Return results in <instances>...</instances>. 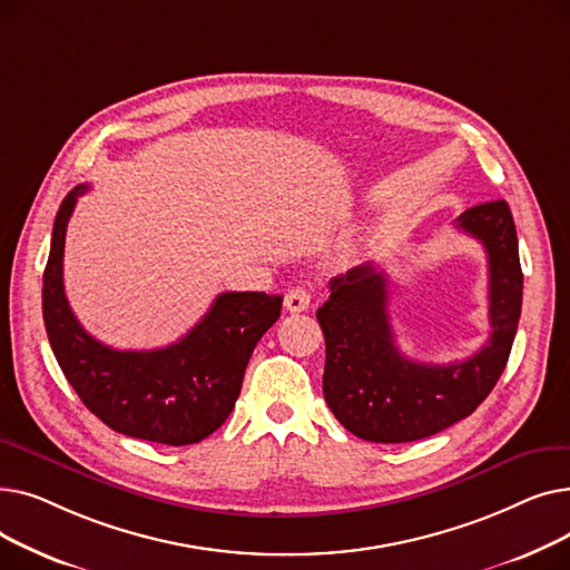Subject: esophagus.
<instances>
[{
	"label": "esophagus",
	"instance_id": "1",
	"mask_svg": "<svg viewBox=\"0 0 570 570\" xmlns=\"http://www.w3.org/2000/svg\"><path fill=\"white\" fill-rule=\"evenodd\" d=\"M309 305H312V293L307 288H303V286L291 288L286 293V297H284V307L291 314H301V312L309 309Z\"/></svg>",
	"mask_w": 570,
	"mask_h": 570
}]
</instances>
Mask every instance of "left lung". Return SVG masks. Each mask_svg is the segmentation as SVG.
<instances>
[{
	"mask_svg": "<svg viewBox=\"0 0 570 570\" xmlns=\"http://www.w3.org/2000/svg\"><path fill=\"white\" fill-rule=\"evenodd\" d=\"M458 228L481 239L490 269V340L466 361L425 365L395 346L387 279L372 263L331 282L316 318L325 337L323 395L337 421L374 443L432 436L471 415L497 385L522 312L518 233L505 200L469 207Z\"/></svg>",
	"mask_w": 570,
	"mask_h": 570,
	"instance_id": "1",
	"label": "left lung"
}]
</instances>
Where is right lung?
Returning <instances> with one entry per match:
<instances>
[{"instance_id": "add662e5", "label": "right lung", "mask_w": 570, "mask_h": 570, "mask_svg": "<svg viewBox=\"0 0 570 570\" xmlns=\"http://www.w3.org/2000/svg\"><path fill=\"white\" fill-rule=\"evenodd\" d=\"M78 185L59 205L43 273V323L67 381L101 423L166 445L198 443L224 425L258 340L282 314V295L222 293L191 331L166 348L117 351L89 335L65 295L67 224Z\"/></svg>"}]
</instances>
